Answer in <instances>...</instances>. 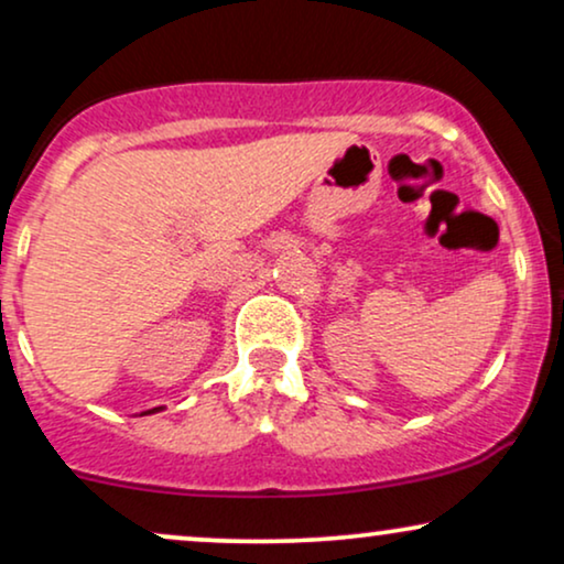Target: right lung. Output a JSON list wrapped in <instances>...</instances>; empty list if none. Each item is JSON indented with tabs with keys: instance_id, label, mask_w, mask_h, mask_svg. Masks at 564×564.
<instances>
[{
	"instance_id": "right-lung-1",
	"label": "right lung",
	"mask_w": 564,
	"mask_h": 564,
	"mask_svg": "<svg viewBox=\"0 0 564 564\" xmlns=\"http://www.w3.org/2000/svg\"><path fill=\"white\" fill-rule=\"evenodd\" d=\"M162 406H154V410H147V412H141V415H154V412H160Z\"/></svg>"
}]
</instances>
